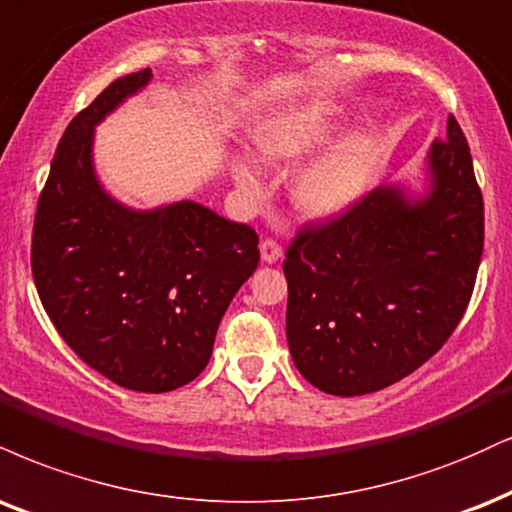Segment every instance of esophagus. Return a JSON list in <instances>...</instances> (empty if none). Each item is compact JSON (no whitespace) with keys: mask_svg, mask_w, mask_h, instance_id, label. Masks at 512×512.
<instances>
[{"mask_svg":"<svg viewBox=\"0 0 512 512\" xmlns=\"http://www.w3.org/2000/svg\"><path fill=\"white\" fill-rule=\"evenodd\" d=\"M260 255H262V262L274 264V262L281 260L283 250H281V245L276 243L274 238H264L262 243H260Z\"/></svg>","mask_w":512,"mask_h":512,"instance_id":"obj_1","label":"esophagus"}]
</instances>
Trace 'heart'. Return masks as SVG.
Returning a JSON list of instances; mask_svg holds the SVG:
<instances>
[{"mask_svg": "<svg viewBox=\"0 0 512 512\" xmlns=\"http://www.w3.org/2000/svg\"><path fill=\"white\" fill-rule=\"evenodd\" d=\"M338 112L331 104L315 102L293 107L267 123L257 138L264 162H283L315 150L334 133ZM379 162V140L367 128L350 131L317 152L293 176V197L307 214H334L348 207L367 186ZM233 181L248 195L262 190L260 171L245 159L233 162Z\"/></svg>", "mask_w": 512, "mask_h": 512, "instance_id": "heart-1", "label": "heart"}]
</instances>
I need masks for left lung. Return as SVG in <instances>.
<instances>
[{"mask_svg":"<svg viewBox=\"0 0 512 512\" xmlns=\"http://www.w3.org/2000/svg\"><path fill=\"white\" fill-rule=\"evenodd\" d=\"M424 171L422 195L379 186L288 245V348L319 391L350 398L396 384L465 315L484 248V200L453 116Z\"/></svg>","mask_w":512,"mask_h":512,"instance_id":"left-lung-1","label":"left lung"}]
</instances>
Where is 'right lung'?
<instances>
[{
  "instance_id": "right-lung-1",
  "label": "right lung",
  "mask_w": 512,
  "mask_h": 512,
  "mask_svg": "<svg viewBox=\"0 0 512 512\" xmlns=\"http://www.w3.org/2000/svg\"><path fill=\"white\" fill-rule=\"evenodd\" d=\"M116 78L61 135L35 212L42 307L85 365L123 389L166 393L212 357L226 307L260 262L257 233L193 200L133 209L102 188L95 126L150 83Z\"/></svg>"
}]
</instances>
